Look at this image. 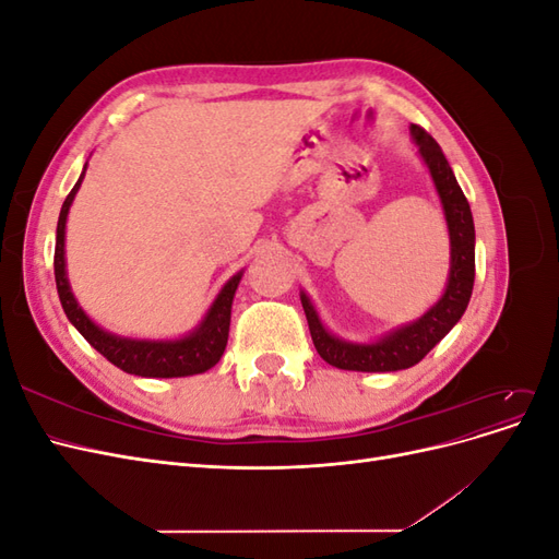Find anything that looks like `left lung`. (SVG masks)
<instances>
[{"instance_id":"8db88e82","label":"left lung","mask_w":559,"mask_h":559,"mask_svg":"<svg viewBox=\"0 0 559 559\" xmlns=\"http://www.w3.org/2000/svg\"><path fill=\"white\" fill-rule=\"evenodd\" d=\"M413 140L419 146V156L427 163L431 179L436 183L438 198L445 212L448 233H450V275L448 286L431 310H427L413 324H405L392 333L382 335L378 343H347L329 333L310 302V298L300 292L302 310L308 317V326L312 343L319 357L326 364L343 370H361V373H389V370H403L419 364L427 354L443 341L450 329L462 319L476 280V228L468 200L462 193L460 183L454 179L452 167L443 156L441 146L431 134L411 126Z\"/></svg>"}]
</instances>
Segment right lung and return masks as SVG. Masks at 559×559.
<instances>
[{
  "label": "right lung",
  "instance_id": "obj_1",
  "mask_svg": "<svg viewBox=\"0 0 559 559\" xmlns=\"http://www.w3.org/2000/svg\"><path fill=\"white\" fill-rule=\"evenodd\" d=\"M83 175H86V167H83L74 189L62 202V210L58 216V230H56L53 267H56L58 296L67 319L72 321L76 331L86 337V341L103 354L107 361H111L116 368L126 370L130 376L186 378V376L205 373V370L218 364V359H222V354L226 349L233 296L242 280V273L233 275L224 284V289L218 292L205 319L200 321V326L193 333L179 337V341H132V337H121L99 329L95 321L81 310L70 289V280H67V270H64V224H67V214H70L72 200L83 181Z\"/></svg>",
  "mask_w": 559,
  "mask_h": 559
}]
</instances>
